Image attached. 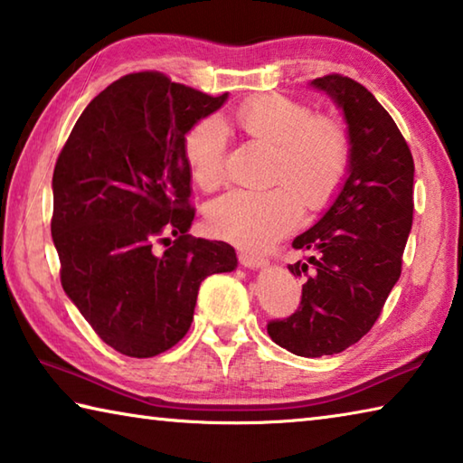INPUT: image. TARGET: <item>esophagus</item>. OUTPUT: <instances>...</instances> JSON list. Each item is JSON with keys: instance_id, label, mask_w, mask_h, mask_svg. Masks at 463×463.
<instances>
[{"instance_id": "34e87169", "label": "esophagus", "mask_w": 463, "mask_h": 463, "mask_svg": "<svg viewBox=\"0 0 463 463\" xmlns=\"http://www.w3.org/2000/svg\"><path fill=\"white\" fill-rule=\"evenodd\" d=\"M239 261H241V265H245V268H249V269H260L268 265V260H263V257H260V255L247 253V250H241Z\"/></svg>"}]
</instances>
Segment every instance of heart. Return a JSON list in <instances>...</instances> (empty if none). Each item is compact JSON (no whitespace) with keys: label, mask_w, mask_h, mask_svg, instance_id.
Here are the masks:
<instances>
[{"label":"heart","mask_w":463,"mask_h":463,"mask_svg":"<svg viewBox=\"0 0 463 463\" xmlns=\"http://www.w3.org/2000/svg\"><path fill=\"white\" fill-rule=\"evenodd\" d=\"M232 122L247 137L276 151L271 179L263 192H231L210 203L206 224L214 237L260 250L284 237L300 221L302 203L310 213L325 210L341 192L349 169V137L333 116H312L302 101L265 93L234 109ZM185 161L202 190L224 179L226 130L221 120L194 124L184 143Z\"/></svg>","instance_id":"1"}]
</instances>
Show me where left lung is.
I'll list each match as a JSON object with an SVG mask.
<instances>
[{"mask_svg":"<svg viewBox=\"0 0 463 463\" xmlns=\"http://www.w3.org/2000/svg\"><path fill=\"white\" fill-rule=\"evenodd\" d=\"M331 96L347 122V179L315 226L292 247L307 263L288 269L307 278L292 317L271 320L273 343L300 357L341 354L370 331L401 278L412 226L414 161L392 116L378 99L343 75L310 83Z\"/></svg>","mask_w":463,"mask_h":463,"instance_id":"1","label":"left lung"}]
</instances>
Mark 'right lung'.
Wrapping results in <instances>:
<instances>
[{"mask_svg":"<svg viewBox=\"0 0 463 463\" xmlns=\"http://www.w3.org/2000/svg\"><path fill=\"white\" fill-rule=\"evenodd\" d=\"M226 98L156 71L124 75L83 109L54 165L62 289L122 355L174 347L190 331L202 281L237 268L231 245L187 234L195 210L185 135ZM167 232L176 241L156 254Z\"/></svg>","mask_w":463,"mask_h":463,"instance_id":"1","label":"right lung"}]
</instances>
